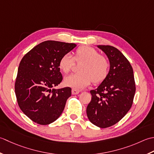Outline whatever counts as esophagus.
Here are the masks:
<instances>
[{"label":"esophagus","mask_w":154,"mask_h":154,"mask_svg":"<svg viewBox=\"0 0 154 154\" xmlns=\"http://www.w3.org/2000/svg\"><path fill=\"white\" fill-rule=\"evenodd\" d=\"M80 92V90L76 89V88H72V94L73 95H76L78 94H79Z\"/></svg>","instance_id":"1"}]
</instances>
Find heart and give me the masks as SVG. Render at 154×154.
Returning <instances> with one entry per match:
<instances>
[{"label":"heart","instance_id":"heart-1","mask_svg":"<svg viewBox=\"0 0 154 154\" xmlns=\"http://www.w3.org/2000/svg\"><path fill=\"white\" fill-rule=\"evenodd\" d=\"M74 60L77 62H82L80 66V73L73 74L66 76L64 83L66 86L74 88H83L93 82H101L107 76L109 64L106 57L100 55L99 52L92 47L82 46L78 48L74 57L69 53L61 56L58 62V67L62 72L67 74L74 64Z\"/></svg>","mask_w":154,"mask_h":154}]
</instances>
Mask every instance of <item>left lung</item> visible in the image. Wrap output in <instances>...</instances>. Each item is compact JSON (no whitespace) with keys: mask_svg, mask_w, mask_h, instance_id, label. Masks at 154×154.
Masks as SVG:
<instances>
[{"mask_svg":"<svg viewBox=\"0 0 154 154\" xmlns=\"http://www.w3.org/2000/svg\"><path fill=\"white\" fill-rule=\"evenodd\" d=\"M97 46L108 58L109 70L98 88L90 91L92 100L86 114L93 124L106 128L116 124L130 110L136 85L133 68L124 54L114 46Z\"/></svg>","mask_w":154,"mask_h":154,"instance_id":"1","label":"left lung"}]
</instances>
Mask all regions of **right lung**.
Listing matches in <instances>:
<instances>
[{"label": "right lung", "instance_id": "1", "mask_svg": "<svg viewBox=\"0 0 154 154\" xmlns=\"http://www.w3.org/2000/svg\"><path fill=\"white\" fill-rule=\"evenodd\" d=\"M76 46L74 43L47 40L22 58L15 82L18 104L31 120L40 125L56 121L63 112L71 88L55 89L62 80L58 67L61 56Z\"/></svg>", "mask_w": 154, "mask_h": 154}]
</instances>
